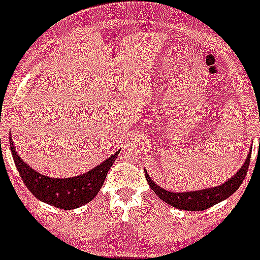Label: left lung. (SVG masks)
<instances>
[{
	"mask_svg": "<svg viewBox=\"0 0 260 260\" xmlns=\"http://www.w3.org/2000/svg\"><path fill=\"white\" fill-rule=\"evenodd\" d=\"M251 150L248 151V155L246 159H245L244 165L241 166V168L232 177H230L229 180L221 184H219V186L205 188V189L175 193V191L167 190L165 188L159 187L155 181L150 179V176H149V174L145 169L144 173L151 190L161 200L165 201L166 204L173 206L175 208L183 209V211H204V209H207L212 207V206L219 204V202L226 200L227 198L231 197L240 187V184L243 183L245 176L247 174L248 165H250L251 159Z\"/></svg>",
	"mask_w": 260,
	"mask_h": 260,
	"instance_id": "1",
	"label": "left lung"
}]
</instances>
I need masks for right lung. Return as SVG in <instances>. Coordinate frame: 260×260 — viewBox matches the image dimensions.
<instances>
[{"mask_svg":"<svg viewBox=\"0 0 260 260\" xmlns=\"http://www.w3.org/2000/svg\"><path fill=\"white\" fill-rule=\"evenodd\" d=\"M12 133V131H10ZM9 147L21 179L39 200L60 209H76L95 198L104 183L106 174L116 161L120 149L81 175L56 179L42 175L23 161L16 151L10 135Z\"/></svg>","mask_w":260,"mask_h":260,"instance_id":"1","label":"right lung"}]
</instances>
